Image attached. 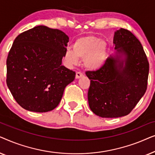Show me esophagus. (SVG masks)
<instances>
[{
  "instance_id": "1",
  "label": "esophagus",
  "mask_w": 155,
  "mask_h": 155,
  "mask_svg": "<svg viewBox=\"0 0 155 155\" xmlns=\"http://www.w3.org/2000/svg\"><path fill=\"white\" fill-rule=\"evenodd\" d=\"M82 76H83V74H82L81 72H77V73H76V75H75L76 79H79V78L82 77Z\"/></svg>"
}]
</instances>
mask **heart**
Returning a JSON list of instances; mask_svg holds the SVG:
<instances>
[{
  "label": "heart",
  "mask_w": 155,
  "mask_h": 155,
  "mask_svg": "<svg viewBox=\"0 0 155 155\" xmlns=\"http://www.w3.org/2000/svg\"><path fill=\"white\" fill-rule=\"evenodd\" d=\"M73 51H67L65 60L71 65H77L83 59L87 68L96 71L104 65L108 55L107 44L99 37L87 35L78 38L73 44Z\"/></svg>",
  "instance_id": "heart-1"
}]
</instances>
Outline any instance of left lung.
I'll use <instances>...</instances> for the list:
<instances>
[{
    "label": "left lung",
    "instance_id": "8db88e82",
    "mask_svg": "<svg viewBox=\"0 0 155 155\" xmlns=\"http://www.w3.org/2000/svg\"><path fill=\"white\" fill-rule=\"evenodd\" d=\"M114 44L116 54L108 57L101 68L85 73L90 80L89 106L102 118L128 115L147 87L149 62L139 40L120 28L114 33Z\"/></svg>",
    "mask_w": 155,
    "mask_h": 155
}]
</instances>
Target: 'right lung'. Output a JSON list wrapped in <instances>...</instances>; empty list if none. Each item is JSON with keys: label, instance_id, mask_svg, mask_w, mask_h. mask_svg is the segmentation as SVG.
I'll list each match as a JSON object with an SVG mask.
<instances>
[{"label": "right lung", "instance_id": "obj_1", "mask_svg": "<svg viewBox=\"0 0 155 155\" xmlns=\"http://www.w3.org/2000/svg\"><path fill=\"white\" fill-rule=\"evenodd\" d=\"M68 41L63 31L43 25L15 38L6 61V82L23 109L42 113L60 103L75 78V72L61 65Z\"/></svg>", "mask_w": 155, "mask_h": 155}]
</instances>
